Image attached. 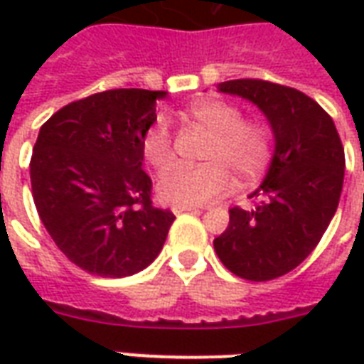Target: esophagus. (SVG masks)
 I'll return each mask as SVG.
<instances>
[{
  "mask_svg": "<svg viewBox=\"0 0 364 364\" xmlns=\"http://www.w3.org/2000/svg\"><path fill=\"white\" fill-rule=\"evenodd\" d=\"M198 210H200L198 206H185V205H173V206H171V213H173V214L198 213Z\"/></svg>",
  "mask_w": 364,
  "mask_h": 364,
  "instance_id": "esophagus-1",
  "label": "esophagus"
}]
</instances>
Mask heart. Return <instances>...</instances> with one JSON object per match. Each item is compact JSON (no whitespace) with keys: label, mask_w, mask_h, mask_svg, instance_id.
Masks as SVG:
<instances>
[{"label":"heart","mask_w":364,"mask_h":364,"mask_svg":"<svg viewBox=\"0 0 364 364\" xmlns=\"http://www.w3.org/2000/svg\"><path fill=\"white\" fill-rule=\"evenodd\" d=\"M185 117L210 132L203 166H175L159 177L158 197L167 205L197 206L220 197L234 185L252 187L267 173L273 161V130L255 119H244L237 105L222 99H200L185 109ZM144 159L164 171L175 151L166 120H154L140 140Z\"/></svg>","instance_id":"obj_1"}]
</instances>
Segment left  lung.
Listing matches in <instances>:
<instances>
[{
  "label": "left lung",
  "instance_id": "8db88e82",
  "mask_svg": "<svg viewBox=\"0 0 364 364\" xmlns=\"http://www.w3.org/2000/svg\"><path fill=\"white\" fill-rule=\"evenodd\" d=\"M218 91L257 105L273 128L274 151L265 181L234 206L214 240L224 267L247 281H273L314 252L343 189L345 151L328 112L302 91L265 80H230Z\"/></svg>",
  "mask_w": 364,
  "mask_h": 364
}]
</instances>
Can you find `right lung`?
I'll return each mask as SVG.
<instances>
[{
  "mask_svg": "<svg viewBox=\"0 0 364 364\" xmlns=\"http://www.w3.org/2000/svg\"><path fill=\"white\" fill-rule=\"evenodd\" d=\"M167 91L109 90L62 107L44 122L31 158L44 228L77 267L130 277L150 265L175 216L151 205L140 140Z\"/></svg>",
  "mask_w": 364,
  "mask_h": 364,
  "instance_id": "add662e5",
  "label": "right lung"
}]
</instances>
